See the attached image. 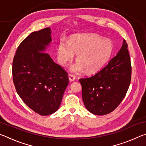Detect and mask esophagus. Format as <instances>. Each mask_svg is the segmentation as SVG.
<instances>
[{
	"label": "esophagus",
	"mask_w": 146,
	"mask_h": 146,
	"mask_svg": "<svg viewBox=\"0 0 146 146\" xmlns=\"http://www.w3.org/2000/svg\"><path fill=\"white\" fill-rule=\"evenodd\" d=\"M68 77L70 82H73V81L75 80V76L73 75H71V74H70V75H68Z\"/></svg>",
	"instance_id": "esophagus-1"
}]
</instances>
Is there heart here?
<instances>
[{"instance_id":"b5f03b06","label":"heart","mask_w":146,"mask_h":146,"mask_svg":"<svg viewBox=\"0 0 146 146\" xmlns=\"http://www.w3.org/2000/svg\"><path fill=\"white\" fill-rule=\"evenodd\" d=\"M113 44L107 39H102L94 34L74 35L70 41L62 40L57 48V58L61 65H67L77 54L78 62L70 66L75 73L86 70L88 73L99 71L109 60L113 53Z\"/></svg>"}]
</instances>
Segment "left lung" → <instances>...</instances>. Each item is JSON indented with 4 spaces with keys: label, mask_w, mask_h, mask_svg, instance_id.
Here are the masks:
<instances>
[{
    "label": "left lung",
    "mask_w": 146,
    "mask_h": 146,
    "mask_svg": "<svg viewBox=\"0 0 146 146\" xmlns=\"http://www.w3.org/2000/svg\"><path fill=\"white\" fill-rule=\"evenodd\" d=\"M125 40L117 55L108 65L90 77L79 79L82 99L89 111L97 115L108 114L125 97L131 78V65Z\"/></svg>",
    "instance_id": "1"
}]
</instances>
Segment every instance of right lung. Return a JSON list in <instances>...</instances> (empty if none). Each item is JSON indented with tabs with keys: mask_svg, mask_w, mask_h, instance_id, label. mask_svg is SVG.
Returning <instances> with one entry per match:
<instances>
[{
	"mask_svg": "<svg viewBox=\"0 0 146 146\" xmlns=\"http://www.w3.org/2000/svg\"><path fill=\"white\" fill-rule=\"evenodd\" d=\"M51 29L46 28L27 36L17 48L12 66L17 93L42 116L58 110L69 83L67 72L45 53L51 42Z\"/></svg>",
	"mask_w": 146,
	"mask_h": 146,
	"instance_id": "right-lung-1",
	"label": "right lung"
}]
</instances>
